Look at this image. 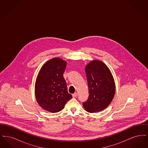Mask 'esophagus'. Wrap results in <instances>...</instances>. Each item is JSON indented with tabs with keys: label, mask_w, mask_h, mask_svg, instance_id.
Returning <instances> with one entry per match:
<instances>
[{
	"label": "esophagus",
	"mask_w": 148,
	"mask_h": 148,
	"mask_svg": "<svg viewBox=\"0 0 148 148\" xmlns=\"http://www.w3.org/2000/svg\"><path fill=\"white\" fill-rule=\"evenodd\" d=\"M77 92H74V94H72V96H73V98H75V97H77Z\"/></svg>",
	"instance_id": "34e87169"
}]
</instances>
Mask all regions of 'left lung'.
<instances>
[{
  "mask_svg": "<svg viewBox=\"0 0 148 148\" xmlns=\"http://www.w3.org/2000/svg\"><path fill=\"white\" fill-rule=\"evenodd\" d=\"M89 88V98L83 103L85 110L95 113L103 110L112 102L115 84L112 72L106 64L93 60L85 68Z\"/></svg>",
  "mask_w": 148,
  "mask_h": 148,
  "instance_id": "left-lung-1",
  "label": "left lung"
}]
</instances>
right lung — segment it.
<instances>
[{"label":"right lung","instance_id":"obj_1","mask_svg":"<svg viewBox=\"0 0 148 148\" xmlns=\"http://www.w3.org/2000/svg\"><path fill=\"white\" fill-rule=\"evenodd\" d=\"M66 66V62L60 58L51 59L43 64L36 79V101L44 110L50 113L61 111L72 98L63 75Z\"/></svg>","mask_w":148,"mask_h":148}]
</instances>
